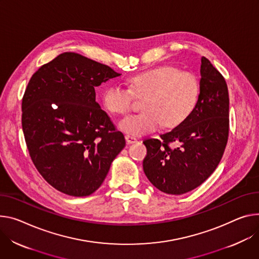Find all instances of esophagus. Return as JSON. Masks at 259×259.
Masks as SVG:
<instances>
[{
  "label": "esophagus",
  "mask_w": 259,
  "mask_h": 259,
  "mask_svg": "<svg viewBox=\"0 0 259 259\" xmlns=\"http://www.w3.org/2000/svg\"><path fill=\"white\" fill-rule=\"evenodd\" d=\"M125 138H126V142H127L128 144H134V143L137 142L136 137H134V136H132V135H129V134H127V135L125 136Z\"/></svg>",
  "instance_id": "1"
}]
</instances>
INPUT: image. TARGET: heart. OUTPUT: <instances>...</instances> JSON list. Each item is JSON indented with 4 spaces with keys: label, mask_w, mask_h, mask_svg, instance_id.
Returning <instances> with one entry per match:
<instances>
[{
    "label": "heart",
    "mask_w": 259,
    "mask_h": 259,
    "mask_svg": "<svg viewBox=\"0 0 259 259\" xmlns=\"http://www.w3.org/2000/svg\"><path fill=\"white\" fill-rule=\"evenodd\" d=\"M199 95L196 76L174 66H161L130 78L129 88L111 84L102 94L104 107L114 114H126L135 97L144 98L146 111L126 116L120 128L131 135H143L165 125L184 123L195 108Z\"/></svg>",
    "instance_id": "heart-1"
}]
</instances>
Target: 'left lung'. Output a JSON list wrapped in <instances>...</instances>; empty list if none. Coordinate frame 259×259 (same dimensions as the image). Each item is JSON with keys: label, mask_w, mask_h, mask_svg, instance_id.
<instances>
[{"label": "left lung", "mask_w": 259, "mask_h": 259, "mask_svg": "<svg viewBox=\"0 0 259 259\" xmlns=\"http://www.w3.org/2000/svg\"><path fill=\"white\" fill-rule=\"evenodd\" d=\"M200 93L188 119L144 144V171L160 191L181 195L200 186L223 156L229 133V97L223 75L202 57ZM175 142L177 147H170Z\"/></svg>", "instance_id": "obj_1"}]
</instances>
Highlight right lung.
Here are the masks:
<instances>
[{"mask_svg": "<svg viewBox=\"0 0 259 259\" xmlns=\"http://www.w3.org/2000/svg\"><path fill=\"white\" fill-rule=\"evenodd\" d=\"M109 66L64 53L31 77L21 125L35 167L55 189L88 196L103 183L124 135L96 102L95 88L120 76Z\"/></svg>", "mask_w": 259, "mask_h": 259, "instance_id": "1", "label": "right lung"}]
</instances>
